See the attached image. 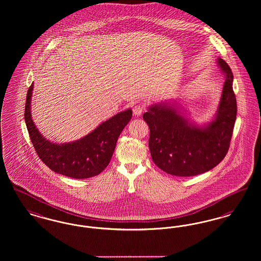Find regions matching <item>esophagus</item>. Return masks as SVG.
I'll return each instance as SVG.
<instances>
[{
	"label": "esophagus",
	"instance_id": "34e87169",
	"mask_svg": "<svg viewBox=\"0 0 261 261\" xmlns=\"http://www.w3.org/2000/svg\"><path fill=\"white\" fill-rule=\"evenodd\" d=\"M133 111H134V114L136 115V116H140L143 112H144V108H143V106H141V105H136L134 108H133Z\"/></svg>",
	"mask_w": 261,
	"mask_h": 261
}]
</instances>
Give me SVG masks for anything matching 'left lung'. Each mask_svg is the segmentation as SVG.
Segmentation results:
<instances>
[{
	"instance_id": "1",
	"label": "left lung",
	"mask_w": 261,
	"mask_h": 261,
	"mask_svg": "<svg viewBox=\"0 0 261 261\" xmlns=\"http://www.w3.org/2000/svg\"><path fill=\"white\" fill-rule=\"evenodd\" d=\"M226 75L218 110L211 123L198 126L190 123L178 107L155 104L143 114L150 128L149 149L153 162L166 173L178 177L196 176L213 169L230 147L237 118L233 72L218 58Z\"/></svg>"
}]
</instances>
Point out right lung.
<instances>
[{"instance_id":"right-lung-1","label":"right lung","mask_w":261,"mask_h":261,"mask_svg":"<svg viewBox=\"0 0 261 261\" xmlns=\"http://www.w3.org/2000/svg\"><path fill=\"white\" fill-rule=\"evenodd\" d=\"M33 83L28 88L24 120L28 134L38 157L55 173L73 178L99 175L110 163L117 140L132 119L130 109L121 112L83 138L63 144L53 143L42 137L31 119L30 102Z\"/></svg>"}]
</instances>
